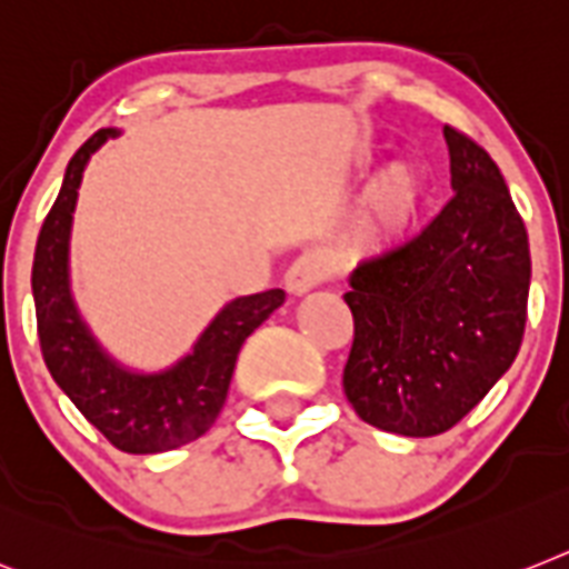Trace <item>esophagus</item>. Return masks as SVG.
Returning a JSON list of instances; mask_svg holds the SVG:
<instances>
[{"instance_id":"esophagus-1","label":"esophagus","mask_w":569,"mask_h":569,"mask_svg":"<svg viewBox=\"0 0 569 569\" xmlns=\"http://www.w3.org/2000/svg\"><path fill=\"white\" fill-rule=\"evenodd\" d=\"M326 281V267H322V258L317 252H305L288 267L284 273V288L293 296L311 293L313 288H319Z\"/></svg>"}]
</instances>
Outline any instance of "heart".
<instances>
[{"mask_svg":"<svg viewBox=\"0 0 569 569\" xmlns=\"http://www.w3.org/2000/svg\"><path fill=\"white\" fill-rule=\"evenodd\" d=\"M425 203V182L407 162H396L380 173L363 197L358 218V243L366 250H380L398 241L419 218Z\"/></svg>","mask_w":569,"mask_h":569,"instance_id":"b5f03b06","label":"heart"}]
</instances>
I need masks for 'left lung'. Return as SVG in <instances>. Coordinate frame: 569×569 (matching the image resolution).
<instances>
[{"label":"left lung","instance_id":"8db88e82","mask_svg":"<svg viewBox=\"0 0 569 569\" xmlns=\"http://www.w3.org/2000/svg\"><path fill=\"white\" fill-rule=\"evenodd\" d=\"M448 200L421 234L369 258L342 299L355 342L342 389L366 425L439 436L515 363L527 328L532 258L495 159L445 124Z\"/></svg>","mask_w":569,"mask_h":569}]
</instances>
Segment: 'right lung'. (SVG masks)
Segmentation results:
<instances>
[{
	"label": "right lung",
	"instance_id": "add662e5",
	"mask_svg": "<svg viewBox=\"0 0 569 569\" xmlns=\"http://www.w3.org/2000/svg\"><path fill=\"white\" fill-rule=\"evenodd\" d=\"M119 130L104 127L78 148L60 194L42 220L31 290L42 360L69 401L124 453H162L189 445L214 425L243 340L284 302V290L238 296L197 337L194 349L162 372H133L92 337L69 288V234L83 168Z\"/></svg>",
	"mask_w": 569,
	"mask_h": 569
}]
</instances>
